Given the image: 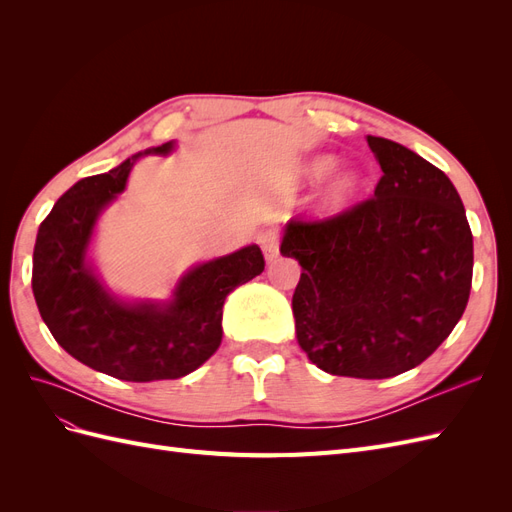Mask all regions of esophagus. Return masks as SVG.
I'll use <instances>...</instances> for the list:
<instances>
[{
    "instance_id": "obj_1",
    "label": "esophagus",
    "mask_w": 512,
    "mask_h": 512,
    "mask_svg": "<svg viewBox=\"0 0 512 512\" xmlns=\"http://www.w3.org/2000/svg\"><path fill=\"white\" fill-rule=\"evenodd\" d=\"M258 245L262 247V254H265L267 262H273L280 254V245H277V232L275 230H265L258 235Z\"/></svg>"
}]
</instances>
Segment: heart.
I'll return each mask as SVG.
<instances>
[{
  "instance_id": "obj_1",
  "label": "heart",
  "mask_w": 512,
  "mask_h": 512,
  "mask_svg": "<svg viewBox=\"0 0 512 512\" xmlns=\"http://www.w3.org/2000/svg\"><path fill=\"white\" fill-rule=\"evenodd\" d=\"M337 166V158L333 153H320V156L309 160L303 166V179L307 183H318L322 179H327ZM361 190V175L352 168H344L335 173L329 183L324 185L322 196H320V209L324 213H337L346 209L354 196Z\"/></svg>"
}]
</instances>
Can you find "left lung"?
Returning <instances> with one entry per match:
<instances>
[{
  "instance_id": "obj_1",
  "label": "left lung",
  "mask_w": 512,
  "mask_h": 512,
  "mask_svg": "<svg viewBox=\"0 0 512 512\" xmlns=\"http://www.w3.org/2000/svg\"><path fill=\"white\" fill-rule=\"evenodd\" d=\"M382 177L374 198L322 222L290 220L280 252L303 267L292 294L307 359L333 376L382 380L421 365L463 316L474 245L440 168L367 136Z\"/></svg>"
}]
</instances>
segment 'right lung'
I'll list each match as a JSON object with an SVG mask.
<instances>
[{"mask_svg": "<svg viewBox=\"0 0 512 512\" xmlns=\"http://www.w3.org/2000/svg\"><path fill=\"white\" fill-rule=\"evenodd\" d=\"M175 141L134 153L108 173L76 181L38 228L32 288L55 342L76 361L126 382L192 374L222 342V307L265 271L258 245L185 271L166 301H128L108 288L89 245L104 209L126 190L136 160L168 156Z\"/></svg>", "mask_w": 512, "mask_h": 512, "instance_id": "obj_1", "label": "right lung"}]
</instances>
